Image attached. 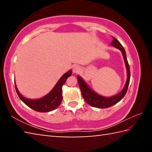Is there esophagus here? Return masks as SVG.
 Instances as JSON below:
<instances>
[{
	"label": "esophagus",
	"mask_w": 152,
	"mask_h": 152,
	"mask_svg": "<svg viewBox=\"0 0 152 152\" xmlns=\"http://www.w3.org/2000/svg\"><path fill=\"white\" fill-rule=\"evenodd\" d=\"M81 71V68L80 66H74V68H73V72L74 73H79Z\"/></svg>",
	"instance_id": "34e87169"
}]
</instances>
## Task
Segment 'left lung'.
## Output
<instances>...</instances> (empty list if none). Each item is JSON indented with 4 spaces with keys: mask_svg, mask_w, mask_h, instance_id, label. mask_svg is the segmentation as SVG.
Returning <instances> with one entry per match:
<instances>
[{
    "mask_svg": "<svg viewBox=\"0 0 152 152\" xmlns=\"http://www.w3.org/2000/svg\"><path fill=\"white\" fill-rule=\"evenodd\" d=\"M113 42L110 43V45L113 46V47L119 49L121 51L123 59H124L126 69H127V81H126L124 88L122 89V91L119 92L117 94L113 96L106 97L101 96V95L97 94L94 91H92L88 84L86 83V82L80 76L78 75L77 76V79H78L80 88L81 93L84 101L86 102V103H88L91 106L99 108V109H105V108L110 107L113 106V105L117 104V102H119L124 97L126 92H127L129 84L130 81L129 66L127 61L125 49L123 48L122 45L121 44V43L116 38L113 37Z\"/></svg>",
    "mask_w": 152,
    "mask_h": 152,
    "instance_id": "left-lung-1",
    "label": "left lung"
}]
</instances>
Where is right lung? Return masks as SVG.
Returning a JSON list of instances; mask_svg holds the SVG:
<instances>
[{"mask_svg":"<svg viewBox=\"0 0 152 152\" xmlns=\"http://www.w3.org/2000/svg\"><path fill=\"white\" fill-rule=\"evenodd\" d=\"M72 71L70 70L61 77L60 80L48 94L39 99H30L22 96L18 91L15 82V89L20 99L24 103L35 111L46 113L55 110L60 106L62 100V86L65 83L67 78L72 75Z\"/></svg>","mask_w":152,"mask_h":152,"instance_id":"obj_1","label":"right lung"}]
</instances>
